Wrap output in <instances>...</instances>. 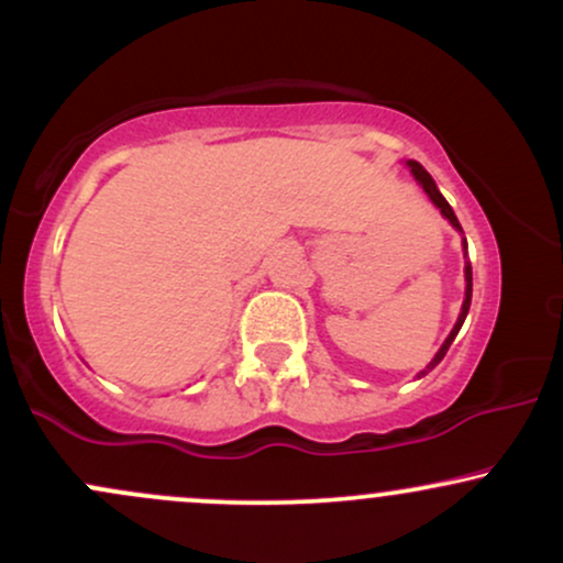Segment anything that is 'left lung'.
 I'll return each instance as SVG.
<instances>
[{
	"instance_id": "left-lung-1",
	"label": "left lung",
	"mask_w": 563,
	"mask_h": 563,
	"mask_svg": "<svg viewBox=\"0 0 563 563\" xmlns=\"http://www.w3.org/2000/svg\"><path fill=\"white\" fill-rule=\"evenodd\" d=\"M407 166H410V172H412V177L418 179V183H421V187L426 190V196L431 198V203L437 206L439 211H442V217L448 219V222L452 224V228L455 230H461L463 232V228H461V222H457V217H455V211L450 209V203L448 200H444V196L442 192H439V187H437V183L434 179H431V174L423 169L421 164H418V161H407ZM463 249H466V238H463ZM468 307H471V262H466V299H463V307H461V314H457V322H455V328H452L450 331V335L448 339H444V344H442V349H439V352L434 354V360H431L429 365H426V371H421L418 373V378L421 376H426V373L429 371H434V367L442 363V357L444 354H448V349H450V344L452 341H455V335H457V331H461V325H463V320H466V314H468Z\"/></svg>"
}]
</instances>
